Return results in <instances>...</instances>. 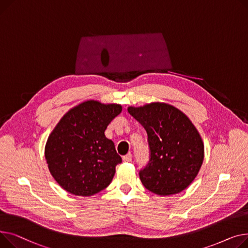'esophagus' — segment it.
<instances>
[{"label": "esophagus", "instance_id": "esophagus-1", "mask_svg": "<svg viewBox=\"0 0 248 248\" xmlns=\"http://www.w3.org/2000/svg\"><path fill=\"white\" fill-rule=\"evenodd\" d=\"M123 161L124 162H131V161H132V154L128 153L125 156H123Z\"/></svg>", "mask_w": 248, "mask_h": 248}]
</instances>
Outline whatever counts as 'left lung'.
Wrapping results in <instances>:
<instances>
[{
	"mask_svg": "<svg viewBox=\"0 0 248 248\" xmlns=\"http://www.w3.org/2000/svg\"><path fill=\"white\" fill-rule=\"evenodd\" d=\"M128 112L148 135L150 160L139 172L142 184L149 191L168 196L190 185L204 159V145L187 116L170 104L153 102Z\"/></svg>",
	"mask_w": 248,
	"mask_h": 248,
	"instance_id": "obj_1",
	"label": "left lung"
}]
</instances>
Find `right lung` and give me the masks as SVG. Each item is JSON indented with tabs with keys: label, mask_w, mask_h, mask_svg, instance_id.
<instances>
[{
	"label": "right lung",
	"mask_w": 248,
	"mask_h": 248,
	"mask_svg": "<svg viewBox=\"0 0 248 248\" xmlns=\"http://www.w3.org/2000/svg\"><path fill=\"white\" fill-rule=\"evenodd\" d=\"M121 111L119 104L88 100L70 109L53 129L45 158L51 175L64 190L91 196L111 183L122 159L104 132Z\"/></svg>",
	"instance_id": "right-lung-1"
}]
</instances>
